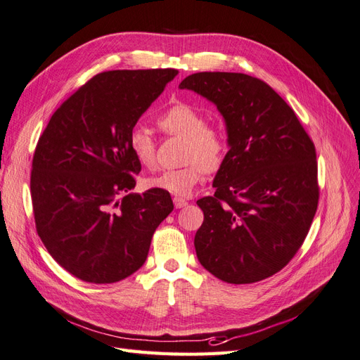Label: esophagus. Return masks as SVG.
Here are the masks:
<instances>
[{
	"label": "esophagus",
	"mask_w": 360,
	"mask_h": 360,
	"mask_svg": "<svg viewBox=\"0 0 360 360\" xmlns=\"http://www.w3.org/2000/svg\"><path fill=\"white\" fill-rule=\"evenodd\" d=\"M173 203H175L176 210H181V207H185L188 205V202L185 199H181V197H175V199H173Z\"/></svg>",
	"instance_id": "1"
}]
</instances>
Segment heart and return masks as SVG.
<instances>
[{
	"mask_svg": "<svg viewBox=\"0 0 360 360\" xmlns=\"http://www.w3.org/2000/svg\"><path fill=\"white\" fill-rule=\"evenodd\" d=\"M165 134L185 139L184 161L179 169L161 170L148 179L150 188L163 190L176 197H187L205 179L226 163L230 150L227 130L219 124H207L206 115L188 103H175L157 117ZM129 148L142 166L155 163V141L142 125H134L129 134Z\"/></svg>",
	"mask_w": 360,
	"mask_h": 360,
	"instance_id": "heart-1",
	"label": "heart"
}]
</instances>
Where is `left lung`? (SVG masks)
I'll return each mask as SVG.
<instances>
[{
	"instance_id": "obj_1",
	"label": "left lung",
	"mask_w": 360,
	"mask_h": 360,
	"mask_svg": "<svg viewBox=\"0 0 360 360\" xmlns=\"http://www.w3.org/2000/svg\"><path fill=\"white\" fill-rule=\"evenodd\" d=\"M179 88L217 104L230 141L215 194L197 200L205 215L194 236L197 259L230 284L266 280L296 256L314 219L320 197L314 142L262 79L202 72Z\"/></svg>"
}]
</instances>
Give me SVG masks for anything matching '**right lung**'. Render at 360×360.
<instances>
[{"label": "right lung", "instance_id": "right-lung-1", "mask_svg": "<svg viewBox=\"0 0 360 360\" xmlns=\"http://www.w3.org/2000/svg\"><path fill=\"white\" fill-rule=\"evenodd\" d=\"M178 75L175 68L96 75L55 110L31 169L37 233L53 260L86 283L110 284L145 263L169 193H130L142 165L129 148L141 115Z\"/></svg>", "mask_w": 360, "mask_h": 360}]
</instances>
